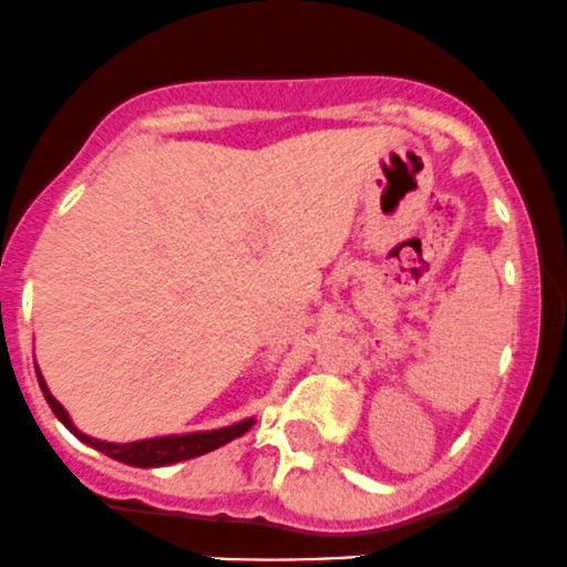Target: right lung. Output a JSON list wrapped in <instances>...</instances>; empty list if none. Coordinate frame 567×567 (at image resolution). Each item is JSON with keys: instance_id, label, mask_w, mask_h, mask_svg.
I'll return each mask as SVG.
<instances>
[{"instance_id": "1", "label": "right lung", "mask_w": 567, "mask_h": 567, "mask_svg": "<svg viewBox=\"0 0 567 567\" xmlns=\"http://www.w3.org/2000/svg\"><path fill=\"white\" fill-rule=\"evenodd\" d=\"M34 368H38V364H34ZM38 381H40L42 394H45L48 405H51V411L56 413L59 422H62L64 427L72 432V435L81 437L83 443H89V446L96 449V452L113 456V460L124 462V465H132V467H162V465H175V462L192 460V456H203V454L213 452V449H218V446H224V443L240 437L243 432L251 430V424H254V419H243V422L229 424V427H218V430H208V432L145 437V441H132V443H107V441H100V437L86 435V432H81L75 424H72L70 413H66L64 405L53 398L40 370H38Z\"/></svg>"}]
</instances>
